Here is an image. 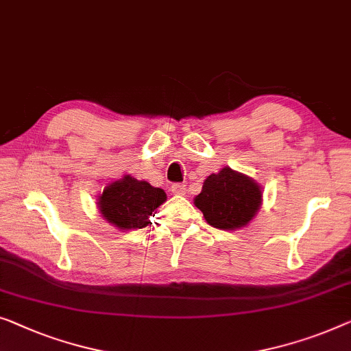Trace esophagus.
Here are the masks:
<instances>
[{
	"mask_svg": "<svg viewBox=\"0 0 351 351\" xmlns=\"http://www.w3.org/2000/svg\"><path fill=\"white\" fill-rule=\"evenodd\" d=\"M171 191L174 193V195H185L186 193V185L184 184H174L171 186Z\"/></svg>",
	"mask_w": 351,
	"mask_h": 351,
	"instance_id": "1",
	"label": "esophagus"
}]
</instances>
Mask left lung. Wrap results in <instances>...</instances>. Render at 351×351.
Here are the masks:
<instances>
[{
  "mask_svg": "<svg viewBox=\"0 0 351 351\" xmlns=\"http://www.w3.org/2000/svg\"><path fill=\"white\" fill-rule=\"evenodd\" d=\"M261 188L250 177L223 167L207 177L195 206L209 225L220 230L245 226L261 206Z\"/></svg>",
  "mask_w": 351,
  "mask_h": 351,
  "instance_id": "obj_1",
  "label": "left lung"
}]
</instances>
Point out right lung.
<instances>
[{"mask_svg":"<svg viewBox=\"0 0 351 351\" xmlns=\"http://www.w3.org/2000/svg\"><path fill=\"white\" fill-rule=\"evenodd\" d=\"M165 201L166 193L161 188L125 176L106 188L98 206L106 220L120 230H141L149 225L152 212Z\"/></svg>","mask_w":351,"mask_h":351,"instance_id":"right-lung-1","label":"right lung"}]
</instances>
